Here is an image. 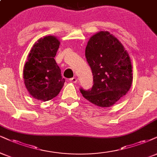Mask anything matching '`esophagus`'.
Wrapping results in <instances>:
<instances>
[{"mask_svg": "<svg viewBox=\"0 0 157 157\" xmlns=\"http://www.w3.org/2000/svg\"><path fill=\"white\" fill-rule=\"evenodd\" d=\"M69 82H73V83H75L77 82V78H75V77H73V78L69 79Z\"/></svg>", "mask_w": 157, "mask_h": 157, "instance_id": "esophagus-1", "label": "esophagus"}]
</instances>
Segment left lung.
Segmentation results:
<instances>
[{
    "label": "left lung",
    "mask_w": 157,
    "mask_h": 157,
    "mask_svg": "<svg viewBox=\"0 0 157 157\" xmlns=\"http://www.w3.org/2000/svg\"><path fill=\"white\" fill-rule=\"evenodd\" d=\"M85 57L93 75L90 90L80 88L83 97L100 107H110L125 95L132 82L128 53L117 38L100 31L89 40Z\"/></svg>",
    "instance_id": "obj_1"
}]
</instances>
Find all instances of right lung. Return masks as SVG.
<instances>
[{
    "label": "right lung",
    "mask_w": 157,
    "mask_h": 157,
    "mask_svg": "<svg viewBox=\"0 0 157 157\" xmlns=\"http://www.w3.org/2000/svg\"><path fill=\"white\" fill-rule=\"evenodd\" d=\"M59 41L55 36L40 38L28 55L23 71L27 90L34 98L48 101L55 98L63 88L65 80L55 57Z\"/></svg>",
    "instance_id": "right-lung-1"
}]
</instances>
